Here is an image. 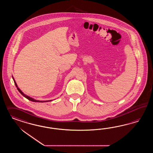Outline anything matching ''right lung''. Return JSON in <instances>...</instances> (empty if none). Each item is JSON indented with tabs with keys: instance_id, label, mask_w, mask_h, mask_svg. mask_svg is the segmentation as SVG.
I'll list each match as a JSON object with an SVG mask.
<instances>
[{
	"instance_id": "1",
	"label": "right lung",
	"mask_w": 153,
	"mask_h": 153,
	"mask_svg": "<svg viewBox=\"0 0 153 153\" xmlns=\"http://www.w3.org/2000/svg\"><path fill=\"white\" fill-rule=\"evenodd\" d=\"M13 80H14V84H15V85H16V88H17V90H19V92L21 93V94L23 95L24 97L27 98L28 100H30V101H32V102H51V101H52V100H47V101H39V100H35V99H33V98H31V97H28L27 95H25V94H23V93H22V91H21V90L18 88V86H17V83L16 82V81H15V80H14V79H13Z\"/></svg>"
}]
</instances>
